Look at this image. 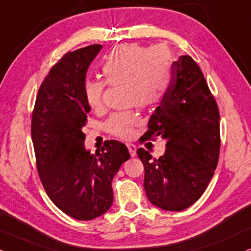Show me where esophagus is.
<instances>
[{"mask_svg":"<svg viewBox=\"0 0 251 251\" xmlns=\"http://www.w3.org/2000/svg\"><path fill=\"white\" fill-rule=\"evenodd\" d=\"M126 147H128V150H129V153H130V156L135 157L136 156V145L132 143H126Z\"/></svg>","mask_w":251,"mask_h":251,"instance_id":"obj_1","label":"esophagus"}]
</instances>
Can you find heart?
I'll list each match as a JSON object with an SVG mask.
<instances>
[{"mask_svg": "<svg viewBox=\"0 0 251 251\" xmlns=\"http://www.w3.org/2000/svg\"><path fill=\"white\" fill-rule=\"evenodd\" d=\"M102 74L109 85H126V98L129 104L149 108L158 104L169 92L173 78V57L169 48L157 45L145 48L137 44L121 45L109 52L102 64ZM106 83L87 80L85 98L88 106L100 110L103 106ZM141 117L136 111H120L107 121L110 134L121 138L134 135V128Z\"/></svg>", "mask_w": 251, "mask_h": 251, "instance_id": "obj_1", "label": "heart"}]
</instances>
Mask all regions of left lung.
I'll list each match as a JSON object with an SVG mask.
<instances>
[{"label":"left lung","mask_w":251,"mask_h":251,"mask_svg":"<svg viewBox=\"0 0 251 251\" xmlns=\"http://www.w3.org/2000/svg\"><path fill=\"white\" fill-rule=\"evenodd\" d=\"M148 126L145 138L159 136L166 141L158 159L143 148L137 150L148 199L165 211H184L208 186L220 152L218 104L190 55L173 61L172 83Z\"/></svg>","instance_id":"obj_1"}]
</instances>
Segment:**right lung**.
<instances>
[{"label":"right lung","mask_w":251,"mask_h":251,"mask_svg":"<svg viewBox=\"0 0 251 251\" xmlns=\"http://www.w3.org/2000/svg\"><path fill=\"white\" fill-rule=\"evenodd\" d=\"M102 45L69 52L40 85L31 121L37 170L46 193L60 211L93 220L113 203L111 181L130 158L119 141H106L95 154L86 150L82 126L91 110L85 98L86 73Z\"/></svg>","instance_id":"right-lung-1"}]
</instances>
